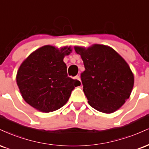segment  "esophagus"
<instances>
[{
  "mask_svg": "<svg viewBox=\"0 0 149 149\" xmlns=\"http://www.w3.org/2000/svg\"><path fill=\"white\" fill-rule=\"evenodd\" d=\"M75 78H76V79H77L78 80H80H80H81V79H80V76H78H78H76V77H75Z\"/></svg>",
  "mask_w": 149,
  "mask_h": 149,
  "instance_id": "obj_1",
  "label": "esophagus"
}]
</instances>
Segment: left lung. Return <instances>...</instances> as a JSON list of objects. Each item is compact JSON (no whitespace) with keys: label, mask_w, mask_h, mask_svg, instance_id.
I'll return each mask as SVG.
<instances>
[{"label":"left lung","mask_w":149,"mask_h":149,"mask_svg":"<svg viewBox=\"0 0 149 149\" xmlns=\"http://www.w3.org/2000/svg\"><path fill=\"white\" fill-rule=\"evenodd\" d=\"M74 49L85 68L80 77L89 104L103 113L115 112L133 88L134 75L128 63L113 48L103 44L76 46Z\"/></svg>","instance_id":"obj_1"}]
</instances>
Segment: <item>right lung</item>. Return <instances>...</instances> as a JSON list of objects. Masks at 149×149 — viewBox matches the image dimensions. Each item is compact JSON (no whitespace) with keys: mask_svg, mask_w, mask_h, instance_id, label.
<instances>
[{"mask_svg":"<svg viewBox=\"0 0 149 149\" xmlns=\"http://www.w3.org/2000/svg\"><path fill=\"white\" fill-rule=\"evenodd\" d=\"M71 46L57 48L46 45L39 48L21 63L17 84L24 101L37 110L53 112L64 106L75 87L80 82L68 77L64 57Z\"/></svg>","mask_w":149,"mask_h":149,"instance_id":"right-lung-1","label":"right lung"}]
</instances>
